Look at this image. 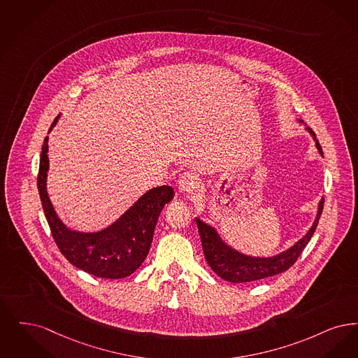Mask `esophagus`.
Wrapping results in <instances>:
<instances>
[{
    "instance_id": "34e87169",
    "label": "esophagus",
    "mask_w": 358,
    "mask_h": 358,
    "mask_svg": "<svg viewBox=\"0 0 358 358\" xmlns=\"http://www.w3.org/2000/svg\"><path fill=\"white\" fill-rule=\"evenodd\" d=\"M199 185L198 178L189 172H185L180 175L179 180H178V188L182 192H192Z\"/></svg>"
}]
</instances>
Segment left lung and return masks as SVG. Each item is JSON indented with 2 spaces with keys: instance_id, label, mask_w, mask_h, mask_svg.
Returning a JSON list of instances; mask_svg holds the SVG:
<instances>
[{
  "instance_id": "left-lung-1",
  "label": "left lung",
  "mask_w": 358,
  "mask_h": 358,
  "mask_svg": "<svg viewBox=\"0 0 358 358\" xmlns=\"http://www.w3.org/2000/svg\"><path fill=\"white\" fill-rule=\"evenodd\" d=\"M306 129L310 132L311 136L315 140V135L313 134L310 128H306ZM315 145H317V150L320 151V154L324 155L322 148L317 140H315ZM324 202H325V199L322 198L321 202L318 203L317 217L314 219V223L306 235L302 236L290 249L277 254L274 257H268V258L250 257V255H245V254L236 251L220 239L219 234L217 233V230L214 227L204 223L201 219L196 218L195 220H196L198 230H199L201 239H202L204 258H206L208 266L214 270L215 274H218L220 278L233 282V283L264 280L267 277H273V275L283 273L296 264L298 257L301 255V252L309 243L313 234L317 229L320 217L322 214Z\"/></svg>"
}]
</instances>
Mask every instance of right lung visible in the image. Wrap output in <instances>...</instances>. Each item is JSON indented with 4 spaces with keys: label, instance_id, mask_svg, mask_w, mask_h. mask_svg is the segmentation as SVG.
I'll use <instances>...</instances> for the list:
<instances>
[{
    "label": "right lung",
    "instance_id": "1",
    "mask_svg": "<svg viewBox=\"0 0 358 358\" xmlns=\"http://www.w3.org/2000/svg\"><path fill=\"white\" fill-rule=\"evenodd\" d=\"M60 116L55 119L50 129ZM48 136L40 156L37 186L53 239L62 255L80 270L108 280H120L136 271L144 262L152 242L156 222L173 198L170 186L147 191L138 202L107 229L97 233H80L68 229L57 217L47 192Z\"/></svg>",
    "mask_w": 358,
    "mask_h": 358
}]
</instances>
